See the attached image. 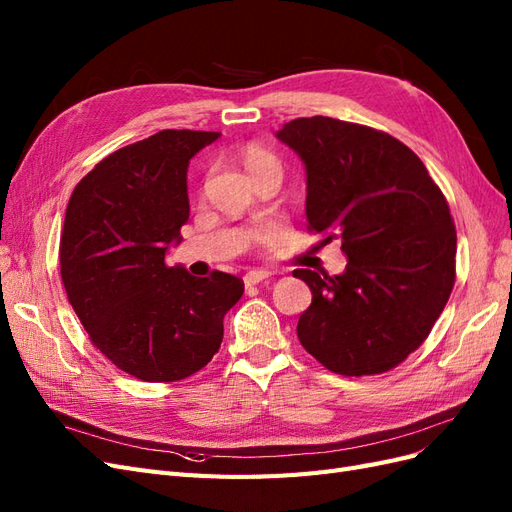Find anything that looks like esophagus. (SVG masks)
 Returning <instances> with one entry per match:
<instances>
[{
  "mask_svg": "<svg viewBox=\"0 0 512 512\" xmlns=\"http://www.w3.org/2000/svg\"><path fill=\"white\" fill-rule=\"evenodd\" d=\"M269 280H271V273H267V271H250L243 277V282H245L247 288L258 286V284H267Z\"/></svg>",
  "mask_w": 512,
  "mask_h": 512,
  "instance_id": "obj_1",
  "label": "esophagus"
}]
</instances>
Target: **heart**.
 Returning <instances> with one entry per match:
<instances>
[{"label": "heart", "mask_w": 512, "mask_h": 512, "mask_svg": "<svg viewBox=\"0 0 512 512\" xmlns=\"http://www.w3.org/2000/svg\"><path fill=\"white\" fill-rule=\"evenodd\" d=\"M241 160H243V166L247 170V175H250V179H254L256 175H262V173H269V170H277V173H282L280 160H277L269 149L260 147V145H247L241 153Z\"/></svg>", "instance_id": "1"}]
</instances>
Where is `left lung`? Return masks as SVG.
Returning <instances> with one entry per match:
<instances>
[{
	"label": "left lung",
	"instance_id": "8db88e82",
	"mask_svg": "<svg viewBox=\"0 0 512 512\" xmlns=\"http://www.w3.org/2000/svg\"><path fill=\"white\" fill-rule=\"evenodd\" d=\"M277 138L307 170V230L342 241V275L292 271L312 288L301 346L329 371L374 376L404 363L455 286L457 232L442 190L391 134L333 117L288 121Z\"/></svg>",
	"mask_w": 512,
	"mask_h": 512
}]
</instances>
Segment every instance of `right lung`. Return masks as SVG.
Here are the masks:
<instances>
[{"label": "right lung", "mask_w": 512, "mask_h": 512, "mask_svg": "<svg viewBox=\"0 0 512 512\" xmlns=\"http://www.w3.org/2000/svg\"><path fill=\"white\" fill-rule=\"evenodd\" d=\"M220 132L162 130L102 158L76 183L59 239L68 301L108 361L143 382H177L220 350L243 280L166 265L190 218L188 164Z\"/></svg>", "instance_id": "add662e5"}]
</instances>
